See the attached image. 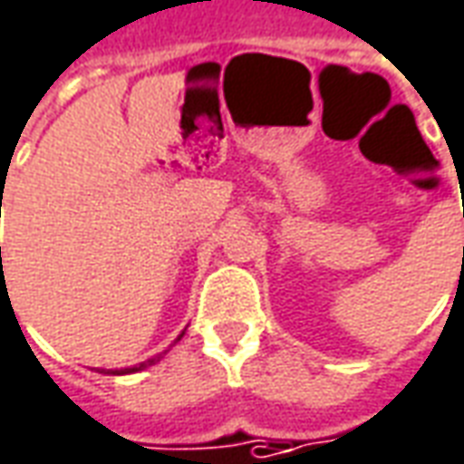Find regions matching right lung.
Masks as SVG:
<instances>
[{"instance_id":"obj_1","label":"right lung","mask_w":464,"mask_h":464,"mask_svg":"<svg viewBox=\"0 0 464 464\" xmlns=\"http://www.w3.org/2000/svg\"><path fill=\"white\" fill-rule=\"evenodd\" d=\"M182 335H185V333H179V338H182ZM178 340H175V343H178ZM165 353H160V355H154V358H150V361H144V363H140V365H131V368H116V371H109V373H113V376H126V373H137V371H144L147 365L160 363V361L165 358Z\"/></svg>"}]
</instances>
